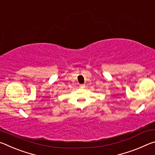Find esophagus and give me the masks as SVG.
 I'll return each instance as SVG.
<instances>
[{
	"label": "esophagus",
	"mask_w": 155,
	"mask_h": 155,
	"mask_svg": "<svg viewBox=\"0 0 155 155\" xmlns=\"http://www.w3.org/2000/svg\"><path fill=\"white\" fill-rule=\"evenodd\" d=\"M80 87H81V88H84V87H85V84H82V85H80Z\"/></svg>",
	"instance_id": "obj_1"
}]
</instances>
